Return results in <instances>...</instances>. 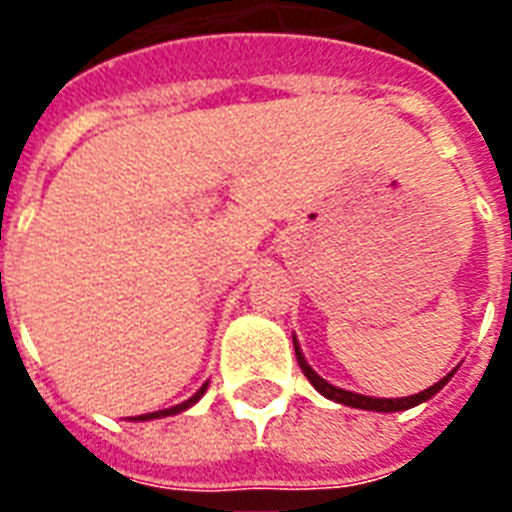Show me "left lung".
<instances>
[{
	"label": "left lung",
	"mask_w": 512,
	"mask_h": 512,
	"mask_svg": "<svg viewBox=\"0 0 512 512\" xmlns=\"http://www.w3.org/2000/svg\"><path fill=\"white\" fill-rule=\"evenodd\" d=\"M292 342H295V356H297V364H300V369H303V374L311 380V385L316 390H319L321 396L329 398V401H337V404L342 406H353V409H366V412H404V409H412V406L422 404V401H428V398H433L438 393V390L444 388L446 382L452 380V374L457 372V369H452V372L446 374V377H441V380L436 382V385H430L428 390H422V393H414V396H406V398H372V396H361V393H353V390H345V388H337V385H332V382H327L324 377H319V374L313 372V366L305 361L303 350H300V342H297V337H292Z\"/></svg>",
	"instance_id": "1"
}]
</instances>
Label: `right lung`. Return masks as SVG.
Listing matches in <instances>:
<instances>
[{
    "instance_id": "add662e5",
    "label": "right lung",
    "mask_w": 512,
    "mask_h": 512,
    "mask_svg": "<svg viewBox=\"0 0 512 512\" xmlns=\"http://www.w3.org/2000/svg\"><path fill=\"white\" fill-rule=\"evenodd\" d=\"M207 385H209V382H204V385H201V388L196 390V393H193V396L188 398V401H183V404L170 406V409H159V412H151V414H140V417H132V420H135V422H148V420H159V417H172V414L185 412V409H191V406L196 404V401H199L201 396H204V390H207Z\"/></svg>"
}]
</instances>
